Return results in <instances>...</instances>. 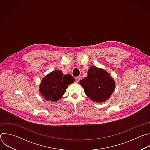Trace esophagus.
Returning <instances> with one entry per match:
<instances>
[{
	"label": "esophagus",
	"instance_id": "34e87169",
	"mask_svg": "<svg viewBox=\"0 0 150 150\" xmlns=\"http://www.w3.org/2000/svg\"><path fill=\"white\" fill-rule=\"evenodd\" d=\"M80 79H81V77H80V76H77V77H76V78H75V80H76V81L77 82H78Z\"/></svg>",
	"mask_w": 150,
	"mask_h": 150
}]
</instances>
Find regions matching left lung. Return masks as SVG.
<instances>
[{
  "instance_id": "1",
  "label": "left lung",
  "mask_w": 150,
  "mask_h": 150,
  "mask_svg": "<svg viewBox=\"0 0 150 150\" xmlns=\"http://www.w3.org/2000/svg\"><path fill=\"white\" fill-rule=\"evenodd\" d=\"M88 75L79 81L84 92L92 101L103 103L108 100L115 89V82L110 74L102 68L91 67Z\"/></svg>"
}]
</instances>
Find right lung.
Returning a JSON list of instances; mask_svg holds the SVG:
<instances>
[{"mask_svg":"<svg viewBox=\"0 0 150 150\" xmlns=\"http://www.w3.org/2000/svg\"><path fill=\"white\" fill-rule=\"evenodd\" d=\"M74 81V78L71 75H64L59 70L53 71L42 79L39 91L46 101H57Z\"/></svg>","mask_w":150,"mask_h":150,"instance_id":"add662e5","label":"right lung"}]
</instances>
